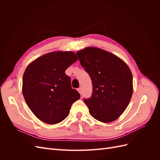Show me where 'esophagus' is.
Wrapping results in <instances>:
<instances>
[{
    "mask_svg": "<svg viewBox=\"0 0 160 160\" xmlns=\"http://www.w3.org/2000/svg\"><path fill=\"white\" fill-rule=\"evenodd\" d=\"M77 91H78V92H79L80 94H81V93H82V89H81V88H79V89H77Z\"/></svg>",
    "mask_w": 160,
    "mask_h": 160,
    "instance_id": "obj_1",
    "label": "esophagus"
}]
</instances>
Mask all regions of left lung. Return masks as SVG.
<instances>
[{
	"label": "left lung",
	"mask_w": 160,
	"mask_h": 160,
	"mask_svg": "<svg viewBox=\"0 0 160 160\" xmlns=\"http://www.w3.org/2000/svg\"><path fill=\"white\" fill-rule=\"evenodd\" d=\"M81 66L92 81L93 93L84 99L95 119L110 123L119 118L133 94V77L128 65L107 51L88 47L77 52Z\"/></svg>",
	"instance_id": "8db88e82"
}]
</instances>
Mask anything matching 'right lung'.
<instances>
[{
  "mask_svg": "<svg viewBox=\"0 0 160 160\" xmlns=\"http://www.w3.org/2000/svg\"><path fill=\"white\" fill-rule=\"evenodd\" d=\"M77 60L74 52L57 51L38 57L26 68L22 94L28 107L42 122H61L69 115L72 104L80 98L65 72Z\"/></svg>",
  "mask_w": 160,
  "mask_h": 160,
  "instance_id": "right-lung-1",
  "label": "right lung"
}]
</instances>
